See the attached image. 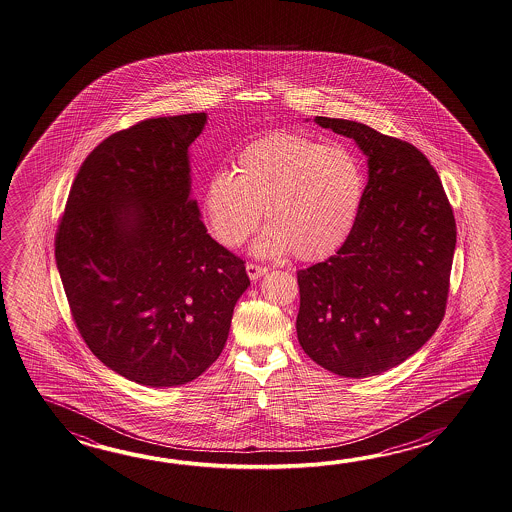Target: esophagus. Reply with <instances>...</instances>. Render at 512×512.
<instances>
[{
    "label": "esophagus",
    "instance_id": "esophagus-1",
    "mask_svg": "<svg viewBox=\"0 0 512 512\" xmlns=\"http://www.w3.org/2000/svg\"><path fill=\"white\" fill-rule=\"evenodd\" d=\"M265 272H267L265 267L254 265V263H247V274H249V278H251L252 282H254V280H258V278H261Z\"/></svg>",
    "mask_w": 512,
    "mask_h": 512
}]
</instances>
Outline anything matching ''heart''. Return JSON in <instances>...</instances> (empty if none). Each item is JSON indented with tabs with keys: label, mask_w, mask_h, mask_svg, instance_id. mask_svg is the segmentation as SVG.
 Wrapping results in <instances>:
<instances>
[{
	"label": "heart",
	"mask_w": 512,
	"mask_h": 512,
	"mask_svg": "<svg viewBox=\"0 0 512 512\" xmlns=\"http://www.w3.org/2000/svg\"><path fill=\"white\" fill-rule=\"evenodd\" d=\"M364 174L357 155L342 144L272 131L247 144L234 174L210 175L203 216L216 240L236 249L269 225L252 245L260 258L320 261L348 240L359 216Z\"/></svg>",
	"instance_id": "heart-1"
}]
</instances>
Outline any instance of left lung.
<instances>
[{"label":"left lung","instance_id":"obj_1","mask_svg":"<svg viewBox=\"0 0 512 512\" xmlns=\"http://www.w3.org/2000/svg\"><path fill=\"white\" fill-rule=\"evenodd\" d=\"M357 142L368 185L335 256L298 271V342L331 373L381 375L425 346L445 316L456 219L434 166L410 142L315 117Z\"/></svg>","mask_w":512,"mask_h":512}]
</instances>
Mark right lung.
<instances>
[{
    "label": "right lung",
    "mask_w": 512,
    "mask_h": 512,
    "mask_svg": "<svg viewBox=\"0 0 512 512\" xmlns=\"http://www.w3.org/2000/svg\"><path fill=\"white\" fill-rule=\"evenodd\" d=\"M205 124L207 113L159 117L100 142L56 232V267L87 348L142 386H179L207 371L251 285L190 196L188 148Z\"/></svg>",
    "instance_id": "right-lung-1"
}]
</instances>
